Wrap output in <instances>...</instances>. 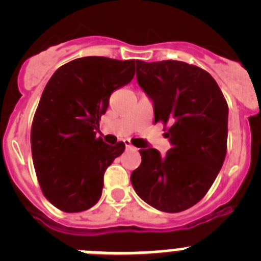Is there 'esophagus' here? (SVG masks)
Masks as SVG:
<instances>
[{"label":"esophagus","mask_w":261,"mask_h":261,"mask_svg":"<svg viewBox=\"0 0 261 261\" xmlns=\"http://www.w3.org/2000/svg\"><path fill=\"white\" fill-rule=\"evenodd\" d=\"M125 146H126V149H135V146H133V145H130V142H128V141H125Z\"/></svg>","instance_id":"34e87169"}]
</instances>
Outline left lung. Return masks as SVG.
Wrapping results in <instances>:
<instances>
[{
    "instance_id": "left-lung-1",
    "label": "left lung",
    "mask_w": 261,
    "mask_h": 261,
    "mask_svg": "<svg viewBox=\"0 0 261 261\" xmlns=\"http://www.w3.org/2000/svg\"><path fill=\"white\" fill-rule=\"evenodd\" d=\"M137 82L153 102L154 123L170 124L171 149L142 147L130 181L146 204L166 213L191 208L205 196L226 156L229 107L214 78L183 61L136 60Z\"/></svg>"
}]
</instances>
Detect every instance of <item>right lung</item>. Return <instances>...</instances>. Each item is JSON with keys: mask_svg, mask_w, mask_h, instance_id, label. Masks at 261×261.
<instances>
[{"mask_svg": "<svg viewBox=\"0 0 261 261\" xmlns=\"http://www.w3.org/2000/svg\"><path fill=\"white\" fill-rule=\"evenodd\" d=\"M135 60L81 57L57 69L41 94L31 128L36 176L60 211L90 209L102 196L103 175L125 149L96 137L115 90L135 75Z\"/></svg>", "mask_w": 261, "mask_h": 261, "instance_id": "obj_1", "label": "right lung"}]
</instances>
